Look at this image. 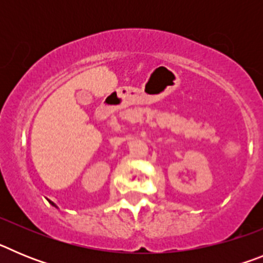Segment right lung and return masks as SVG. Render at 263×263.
Returning <instances> with one entry per match:
<instances>
[{
	"label": "right lung",
	"mask_w": 263,
	"mask_h": 263,
	"mask_svg": "<svg viewBox=\"0 0 263 263\" xmlns=\"http://www.w3.org/2000/svg\"><path fill=\"white\" fill-rule=\"evenodd\" d=\"M51 204H52V205H55V204H53V203H51Z\"/></svg>",
	"instance_id": "1"
}]
</instances>
